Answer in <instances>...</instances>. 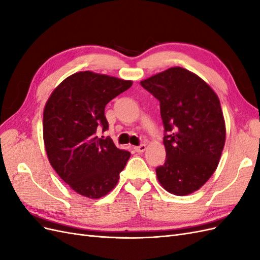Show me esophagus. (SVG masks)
I'll return each instance as SVG.
<instances>
[{"mask_svg": "<svg viewBox=\"0 0 260 260\" xmlns=\"http://www.w3.org/2000/svg\"><path fill=\"white\" fill-rule=\"evenodd\" d=\"M146 149V144H141L140 146H135V151L137 153H143Z\"/></svg>", "mask_w": 260, "mask_h": 260, "instance_id": "obj_1", "label": "esophagus"}]
</instances>
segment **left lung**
Wrapping results in <instances>:
<instances>
[{
    "label": "left lung",
    "mask_w": 260,
    "mask_h": 260,
    "mask_svg": "<svg viewBox=\"0 0 260 260\" xmlns=\"http://www.w3.org/2000/svg\"><path fill=\"white\" fill-rule=\"evenodd\" d=\"M141 85L159 101L166 161L156 176L167 192L184 196L205 184L218 167L225 122L218 95L201 77L182 67L156 74Z\"/></svg>",
    "instance_id": "1"
}]
</instances>
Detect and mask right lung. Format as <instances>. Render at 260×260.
Here are the masks:
<instances>
[{
	"label": "right lung",
	"instance_id": "obj_1",
	"mask_svg": "<svg viewBox=\"0 0 260 260\" xmlns=\"http://www.w3.org/2000/svg\"><path fill=\"white\" fill-rule=\"evenodd\" d=\"M132 85L131 80L93 72L67 77L54 89L43 112V141L51 166L84 198L98 200L116 186L130 153L116 147L106 131L105 106Z\"/></svg>",
	"mask_w": 260,
	"mask_h": 260
}]
</instances>
